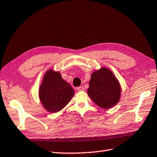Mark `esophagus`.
Wrapping results in <instances>:
<instances>
[{"label": "esophagus", "mask_w": 157, "mask_h": 157, "mask_svg": "<svg viewBox=\"0 0 157 157\" xmlns=\"http://www.w3.org/2000/svg\"><path fill=\"white\" fill-rule=\"evenodd\" d=\"M77 89H78V91H83V90H84V88L83 87V86H79V87L77 88Z\"/></svg>", "instance_id": "obj_1"}]
</instances>
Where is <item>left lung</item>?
I'll return each instance as SVG.
<instances>
[{"mask_svg":"<svg viewBox=\"0 0 157 157\" xmlns=\"http://www.w3.org/2000/svg\"><path fill=\"white\" fill-rule=\"evenodd\" d=\"M121 93V86L111 71L103 67L92 73L88 94L98 106L111 108L118 103Z\"/></svg>","mask_w":157,"mask_h":157,"instance_id":"obj_1","label":"left lung"}]
</instances>
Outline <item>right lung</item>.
Returning <instances> with one entry per match:
<instances>
[{"label":"right lung","mask_w":157,"mask_h":157,"mask_svg":"<svg viewBox=\"0 0 157 157\" xmlns=\"http://www.w3.org/2000/svg\"><path fill=\"white\" fill-rule=\"evenodd\" d=\"M39 99L44 108L51 113L60 111L74 95V90L59 72L48 71L39 88Z\"/></svg>","instance_id":"right-lung-1"}]
</instances>
